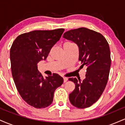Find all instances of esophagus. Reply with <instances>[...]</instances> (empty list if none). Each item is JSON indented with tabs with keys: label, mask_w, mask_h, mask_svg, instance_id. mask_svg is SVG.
<instances>
[{
	"label": "esophagus",
	"mask_w": 125,
	"mask_h": 125,
	"mask_svg": "<svg viewBox=\"0 0 125 125\" xmlns=\"http://www.w3.org/2000/svg\"><path fill=\"white\" fill-rule=\"evenodd\" d=\"M67 80H68V79H67V77H63V82H64V83L66 82L67 81Z\"/></svg>",
	"instance_id": "esophagus-1"
}]
</instances>
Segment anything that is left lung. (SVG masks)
<instances>
[{"mask_svg":"<svg viewBox=\"0 0 125 125\" xmlns=\"http://www.w3.org/2000/svg\"><path fill=\"white\" fill-rule=\"evenodd\" d=\"M63 38L77 44L80 68L86 67L82 81L76 77L69 79L75 84L69 100L77 108L90 107L100 98L108 81L111 64L109 46L102 34L85 28L67 31Z\"/></svg>","mask_w":125,"mask_h":125,"instance_id":"1","label":"left lung"}]
</instances>
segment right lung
Instances as JSON below:
<instances>
[{
  "label": "right lung",
  "mask_w": 125,
  "mask_h": 125,
  "mask_svg": "<svg viewBox=\"0 0 125 125\" xmlns=\"http://www.w3.org/2000/svg\"><path fill=\"white\" fill-rule=\"evenodd\" d=\"M64 31H34L18 36L10 51L12 76L20 95L27 104L45 108L52 104L54 92L63 83L58 74L43 77L38 63L45 61Z\"/></svg>",
  "instance_id": "1"
}]
</instances>
